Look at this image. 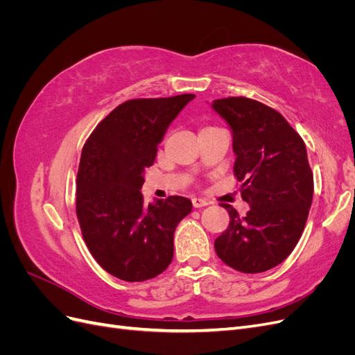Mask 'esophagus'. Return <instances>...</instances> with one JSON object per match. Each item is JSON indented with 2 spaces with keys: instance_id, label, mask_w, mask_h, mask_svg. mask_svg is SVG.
I'll return each instance as SVG.
<instances>
[{
  "instance_id": "obj_1",
  "label": "esophagus",
  "mask_w": 355,
  "mask_h": 355,
  "mask_svg": "<svg viewBox=\"0 0 355 355\" xmlns=\"http://www.w3.org/2000/svg\"><path fill=\"white\" fill-rule=\"evenodd\" d=\"M207 204H209V201L204 200V198H200V197H194V198H192V206L197 207V209L207 206Z\"/></svg>"
}]
</instances>
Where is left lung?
Instances as JSON below:
<instances>
[{
  "label": "left lung",
  "instance_id": "left-lung-1",
  "mask_svg": "<svg viewBox=\"0 0 355 355\" xmlns=\"http://www.w3.org/2000/svg\"><path fill=\"white\" fill-rule=\"evenodd\" d=\"M211 106L232 130L234 173L250 204L245 216L220 204L230 225L214 240V250L234 270L263 272L282 263L304 232L314 194L306 148L286 118L261 102L239 96Z\"/></svg>",
  "mask_w": 355,
  "mask_h": 355
}]
</instances>
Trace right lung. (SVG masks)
<instances>
[{
	"label": "right lung",
	"mask_w": 355,
	"mask_h": 355,
	"mask_svg": "<svg viewBox=\"0 0 355 355\" xmlns=\"http://www.w3.org/2000/svg\"><path fill=\"white\" fill-rule=\"evenodd\" d=\"M194 98L125 101L83 146L75 202L81 234L96 262L120 280H149L173 259L175 230L192 202L170 196L146 206L141 188L167 127Z\"/></svg>",
	"instance_id": "add662e5"
}]
</instances>
